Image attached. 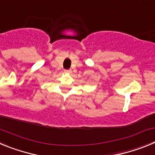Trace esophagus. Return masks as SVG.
<instances>
[{
    "label": "esophagus",
    "mask_w": 155,
    "mask_h": 155,
    "mask_svg": "<svg viewBox=\"0 0 155 155\" xmlns=\"http://www.w3.org/2000/svg\"><path fill=\"white\" fill-rule=\"evenodd\" d=\"M64 72L67 74H71L72 72V70L71 69H68V70H64Z\"/></svg>",
    "instance_id": "1"
}]
</instances>
